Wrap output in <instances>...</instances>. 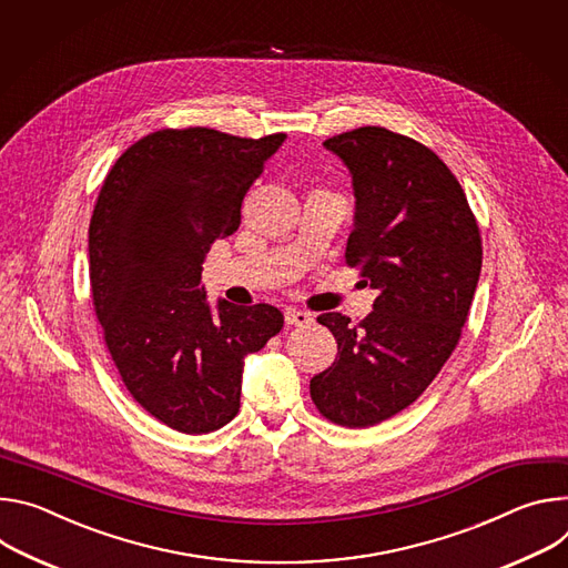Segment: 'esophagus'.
Masks as SVG:
<instances>
[{
  "instance_id": "34e87169",
  "label": "esophagus",
  "mask_w": 568,
  "mask_h": 568,
  "mask_svg": "<svg viewBox=\"0 0 568 568\" xmlns=\"http://www.w3.org/2000/svg\"><path fill=\"white\" fill-rule=\"evenodd\" d=\"M284 321L286 325H293V327H306L313 323V316L308 311H300V308H286L284 311Z\"/></svg>"
}]
</instances>
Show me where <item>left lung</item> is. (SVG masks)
I'll return each mask as SVG.
<instances>
[{"label":"left lung","mask_w":568,"mask_h":568,"mask_svg":"<svg viewBox=\"0 0 568 568\" xmlns=\"http://www.w3.org/2000/svg\"><path fill=\"white\" fill-rule=\"evenodd\" d=\"M352 173L347 266L379 291L358 323L323 313L338 356L311 379L334 424L367 428L408 408L460 341L483 264L478 223L452 169L424 144L363 125L329 138Z\"/></svg>","instance_id":"8db88e82"}]
</instances>
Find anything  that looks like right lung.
Instances as JSON below:
<instances>
[{
    "instance_id": "add662e5",
    "label": "right lung",
    "mask_w": 568,
    "mask_h": 568,
    "mask_svg": "<svg viewBox=\"0 0 568 568\" xmlns=\"http://www.w3.org/2000/svg\"><path fill=\"white\" fill-rule=\"evenodd\" d=\"M284 140L164 129L103 180L90 221L97 318L123 386L180 433H212L239 413L243 358L284 327L271 304L219 300L214 311L201 284L210 245L239 230L243 196Z\"/></svg>"
}]
</instances>
